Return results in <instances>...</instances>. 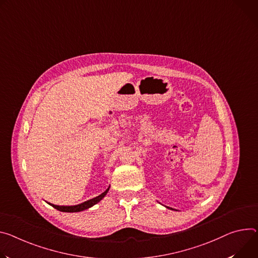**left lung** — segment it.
Listing matches in <instances>:
<instances>
[{
	"label": "left lung",
	"mask_w": 258,
	"mask_h": 258,
	"mask_svg": "<svg viewBox=\"0 0 258 258\" xmlns=\"http://www.w3.org/2000/svg\"><path fill=\"white\" fill-rule=\"evenodd\" d=\"M166 208H168V209H171V210H174V209H172V208H170V207H166Z\"/></svg>",
	"instance_id": "8db88e82"
}]
</instances>
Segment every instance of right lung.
Returning a JSON list of instances; mask_svg holds the SVG:
<instances>
[{"label":"right lung","mask_w":258,"mask_h":258,"mask_svg":"<svg viewBox=\"0 0 258 258\" xmlns=\"http://www.w3.org/2000/svg\"><path fill=\"white\" fill-rule=\"evenodd\" d=\"M110 189V186L108 187V188L103 192L101 194L100 196L93 198L91 200H88L84 203H81V204H78V205H74V206H58V205H54V204H51V203H47L48 205L52 206L54 209L60 211V212H67V213H75V212H81V211H84L86 209H89L91 208L92 206H95L96 204H98L99 202H101L105 197L106 195L108 194Z\"/></svg>","instance_id":"right-lung-1"}]
</instances>
